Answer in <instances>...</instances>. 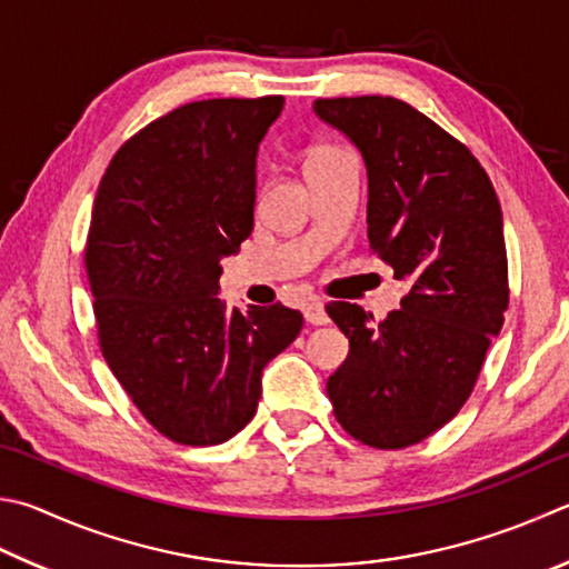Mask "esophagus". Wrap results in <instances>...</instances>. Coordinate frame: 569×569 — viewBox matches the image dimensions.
<instances>
[{"label": "esophagus", "instance_id": "obj_1", "mask_svg": "<svg viewBox=\"0 0 569 569\" xmlns=\"http://www.w3.org/2000/svg\"><path fill=\"white\" fill-rule=\"evenodd\" d=\"M303 316H306L308 323H313V326H326L328 323V313L323 308V301H318V298L303 303Z\"/></svg>", "mask_w": 569, "mask_h": 569}]
</instances>
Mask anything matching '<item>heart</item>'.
I'll use <instances>...</instances> for the list:
<instances>
[{"mask_svg":"<svg viewBox=\"0 0 569 569\" xmlns=\"http://www.w3.org/2000/svg\"><path fill=\"white\" fill-rule=\"evenodd\" d=\"M338 151H340V147H333V143H318V147L308 149L306 157H303V169H306V173L311 171V169H316L318 163H323V161H328L330 157H336Z\"/></svg>","mask_w":569,"mask_h":569,"instance_id":"heart-1","label":"heart"}]
</instances>
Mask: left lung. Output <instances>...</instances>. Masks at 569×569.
Here are the masks:
<instances>
[{
    "label": "left lung",
    "mask_w": 569,
    "mask_h": 569,
    "mask_svg": "<svg viewBox=\"0 0 569 569\" xmlns=\"http://www.w3.org/2000/svg\"><path fill=\"white\" fill-rule=\"evenodd\" d=\"M313 109L363 153L368 241L410 286L378 326L356 303L326 306L350 343L328 398L363 446H416L470 398L508 311L498 193L472 151L406 101L336 97Z\"/></svg>",
    "instance_id": "left-lung-1"
}]
</instances>
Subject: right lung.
<instances>
[{
  "instance_id": "obj_1",
  "label": "right lung",
  "mask_w": 569,
  "mask_h": 569,
  "mask_svg": "<svg viewBox=\"0 0 569 569\" xmlns=\"http://www.w3.org/2000/svg\"><path fill=\"white\" fill-rule=\"evenodd\" d=\"M283 97L203 99L163 113L113 153L84 249L99 348L161 436L219 446L246 428L266 363L301 311H229L221 256L253 231L256 153Z\"/></svg>"
}]
</instances>
